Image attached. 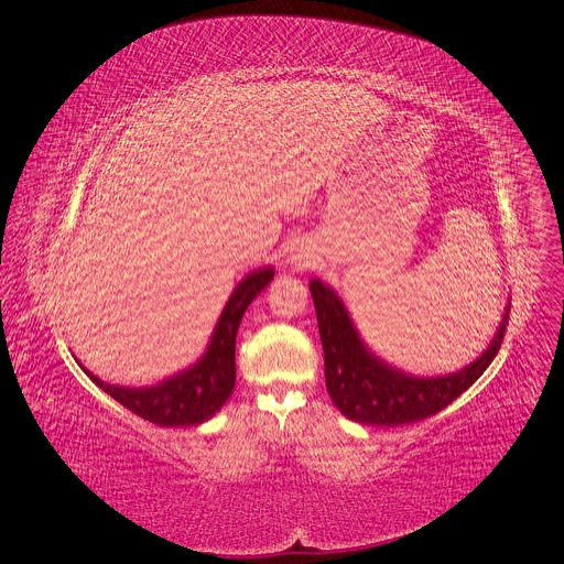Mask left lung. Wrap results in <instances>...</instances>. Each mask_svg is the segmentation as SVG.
Instances as JSON below:
<instances>
[{
  "mask_svg": "<svg viewBox=\"0 0 564 564\" xmlns=\"http://www.w3.org/2000/svg\"><path fill=\"white\" fill-rule=\"evenodd\" d=\"M318 332L325 354L327 393L340 413L371 426H402L426 420L464 391H468L490 367L501 349L510 303L488 349L462 371L435 378H417L387 365L367 349L340 296L321 279L310 281Z\"/></svg>",
  "mask_w": 564,
  "mask_h": 564,
  "instance_id": "8db88e82",
  "label": "left lung"
}]
</instances>
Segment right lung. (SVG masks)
I'll use <instances>...</instances> for the list:
<instances>
[{
	"instance_id": "obj_1",
	"label": "right lung",
	"mask_w": 564,
	"mask_h": 564,
	"mask_svg": "<svg viewBox=\"0 0 564 564\" xmlns=\"http://www.w3.org/2000/svg\"><path fill=\"white\" fill-rule=\"evenodd\" d=\"M274 279V268H259L246 274L232 290L213 329L206 351L188 369L151 387L107 384L80 367L87 378L138 417L164 429L197 426L210 420L235 389V340L248 305ZM80 365V362H78Z\"/></svg>"
}]
</instances>
